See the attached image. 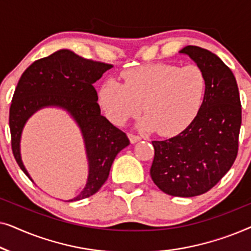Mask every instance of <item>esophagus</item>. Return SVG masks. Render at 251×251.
Segmentation results:
<instances>
[{
    "label": "esophagus",
    "instance_id": "esophagus-1",
    "mask_svg": "<svg viewBox=\"0 0 251 251\" xmlns=\"http://www.w3.org/2000/svg\"><path fill=\"white\" fill-rule=\"evenodd\" d=\"M128 137H129V139H130V143L131 144H135V143H137V142H139L140 139V137L139 136H136V135H132V133H129L128 135Z\"/></svg>",
    "mask_w": 251,
    "mask_h": 251
}]
</instances>
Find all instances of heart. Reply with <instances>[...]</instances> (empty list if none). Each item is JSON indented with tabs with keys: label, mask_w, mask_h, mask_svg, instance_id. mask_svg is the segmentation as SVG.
<instances>
[{
	"label": "heart",
	"mask_w": 251,
	"mask_h": 251,
	"mask_svg": "<svg viewBox=\"0 0 251 251\" xmlns=\"http://www.w3.org/2000/svg\"><path fill=\"white\" fill-rule=\"evenodd\" d=\"M122 77L125 84L111 78L98 90L99 105L114 125H125L143 105L146 113L138 129L177 135L192 125L203 104L207 80L197 65H146L123 72Z\"/></svg>",
	"instance_id": "obj_1"
}]
</instances>
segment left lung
<instances>
[{"label": "left lung", "instance_id": "obj_1", "mask_svg": "<svg viewBox=\"0 0 251 251\" xmlns=\"http://www.w3.org/2000/svg\"><path fill=\"white\" fill-rule=\"evenodd\" d=\"M203 71L204 100L197 119L179 135L152 142L154 184L171 197L191 198L214 187L234 163L241 126V102L232 71L202 48L179 51Z\"/></svg>", "mask_w": 251, "mask_h": 251}]
</instances>
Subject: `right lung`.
<instances>
[{
  "label": "right lung",
  "instance_id": "1",
  "mask_svg": "<svg viewBox=\"0 0 251 251\" xmlns=\"http://www.w3.org/2000/svg\"><path fill=\"white\" fill-rule=\"evenodd\" d=\"M112 65L84 59L73 51L58 50L24 72L10 107L12 152L24 174L34 181L22 159V136L26 123L43 108L63 109L80 130L88 161L83 190L67 202L89 198L106 180L115 156L130 144L128 137L101 115L94 87Z\"/></svg>",
  "mask_w": 251,
  "mask_h": 251
}]
</instances>
